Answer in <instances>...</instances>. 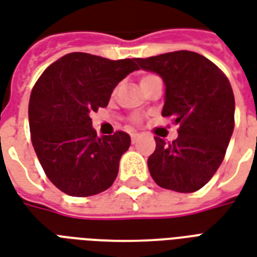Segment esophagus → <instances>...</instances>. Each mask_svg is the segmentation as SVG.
Wrapping results in <instances>:
<instances>
[{
  "instance_id": "obj_1",
  "label": "esophagus",
  "mask_w": 257,
  "mask_h": 257,
  "mask_svg": "<svg viewBox=\"0 0 257 257\" xmlns=\"http://www.w3.org/2000/svg\"><path fill=\"white\" fill-rule=\"evenodd\" d=\"M139 138H140V134H138V132H134V134H131V139H132V143H136Z\"/></svg>"
}]
</instances>
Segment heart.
Segmentation results:
<instances>
[{"mask_svg": "<svg viewBox=\"0 0 257 257\" xmlns=\"http://www.w3.org/2000/svg\"><path fill=\"white\" fill-rule=\"evenodd\" d=\"M154 75H146V76H143V77H142V80H140V84H142V83H143V81H146V80H148V79H150V77H153Z\"/></svg>", "mask_w": 257, "mask_h": 257, "instance_id": "b5f03b06", "label": "heart"}]
</instances>
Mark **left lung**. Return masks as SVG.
<instances>
[{
	"instance_id": "8db88e82",
	"label": "left lung",
	"mask_w": 257,
	"mask_h": 257,
	"mask_svg": "<svg viewBox=\"0 0 257 257\" xmlns=\"http://www.w3.org/2000/svg\"><path fill=\"white\" fill-rule=\"evenodd\" d=\"M139 68L165 83L163 117L180 123L167 146L155 138L148 170L159 187L191 193L210 181L223 161L234 129V95L223 72L206 57L188 50L136 58Z\"/></svg>"
}]
</instances>
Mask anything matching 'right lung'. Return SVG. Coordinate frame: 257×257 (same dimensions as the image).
<instances>
[{
    "label": "right lung",
    "mask_w": 257,
    "mask_h": 257,
    "mask_svg": "<svg viewBox=\"0 0 257 257\" xmlns=\"http://www.w3.org/2000/svg\"><path fill=\"white\" fill-rule=\"evenodd\" d=\"M138 69L136 58L70 53L34 85L28 106L32 146L47 178L66 195H98L115 180L131 138L119 131L98 138L90 115L106 107L117 84Z\"/></svg>",
    "instance_id": "right-lung-1"
}]
</instances>
